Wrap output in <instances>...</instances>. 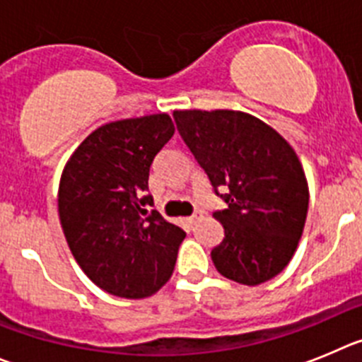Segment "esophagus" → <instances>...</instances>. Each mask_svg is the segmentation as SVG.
Segmentation results:
<instances>
[{"label":"esophagus","mask_w":362,"mask_h":362,"mask_svg":"<svg viewBox=\"0 0 362 362\" xmlns=\"http://www.w3.org/2000/svg\"><path fill=\"white\" fill-rule=\"evenodd\" d=\"M200 218H202V211H197V213H194L193 216L185 218V221H187L189 226H194V223H197V221L200 220Z\"/></svg>","instance_id":"1"}]
</instances>
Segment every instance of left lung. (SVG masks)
<instances>
[{
	"instance_id": "8db88e82",
	"label": "left lung",
	"mask_w": 362,
	"mask_h": 362,
	"mask_svg": "<svg viewBox=\"0 0 362 362\" xmlns=\"http://www.w3.org/2000/svg\"><path fill=\"white\" fill-rule=\"evenodd\" d=\"M173 117L182 141L227 204L213 213L226 230L211 250L216 270L249 286L278 276L298 249L308 211L307 178L292 146L243 112L184 110Z\"/></svg>"
}]
</instances>
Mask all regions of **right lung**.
<instances>
[{
    "instance_id": "right-lung-1",
    "label": "right lung",
    "mask_w": 362,
    "mask_h": 362,
    "mask_svg": "<svg viewBox=\"0 0 362 362\" xmlns=\"http://www.w3.org/2000/svg\"><path fill=\"white\" fill-rule=\"evenodd\" d=\"M165 113L110 122L81 142L59 184V220L68 247L99 288L126 299L168 283L185 233L148 211L149 168L173 136Z\"/></svg>"
}]
</instances>
